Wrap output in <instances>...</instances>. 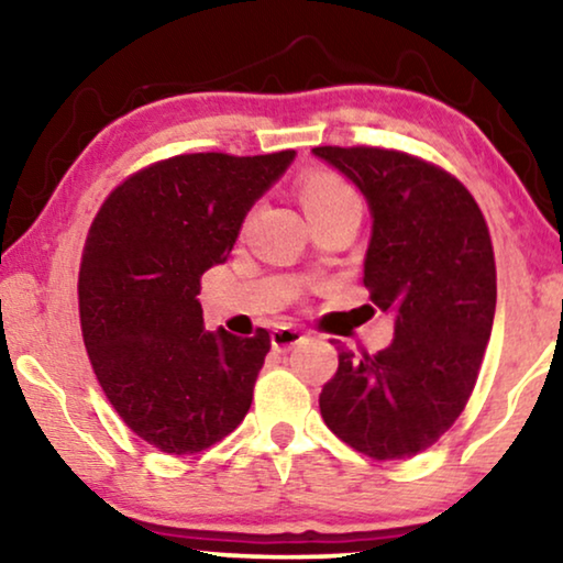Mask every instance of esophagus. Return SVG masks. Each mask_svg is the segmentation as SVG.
I'll use <instances>...</instances> for the list:
<instances>
[{
  "instance_id": "obj_1",
  "label": "esophagus",
  "mask_w": 563,
  "mask_h": 563,
  "mask_svg": "<svg viewBox=\"0 0 563 563\" xmlns=\"http://www.w3.org/2000/svg\"><path fill=\"white\" fill-rule=\"evenodd\" d=\"M302 341H305L302 330L289 328V325L276 328L274 333H272V345H274L276 351H289V349H295V345L302 343Z\"/></svg>"
}]
</instances>
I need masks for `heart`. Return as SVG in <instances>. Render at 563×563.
Here are the masks:
<instances>
[{
  "label": "heart",
  "instance_id": "obj_1",
  "mask_svg": "<svg viewBox=\"0 0 563 563\" xmlns=\"http://www.w3.org/2000/svg\"><path fill=\"white\" fill-rule=\"evenodd\" d=\"M297 189L310 222L325 220L330 214L349 210V207H361L356 189H353L343 176H338L333 172H322V168L307 172L302 179H299Z\"/></svg>",
  "mask_w": 563,
  "mask_h": 563
}]
</instances>
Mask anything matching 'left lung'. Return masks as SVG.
Wrapping results in <instances>:
<instances>
[{
    "mask_svg": "<svg viewBox=\"0 0 563 563\" xmlns=\"http://www.w3.org/2000/svg\"><path fill=\"white\" fill-rule=\"evenodd\" d=\"M312 153L366 197L374 228L364 287L395 318V341L374 356L338 349V372L320 391L322 420L368 459H410L456 422L479 376L497 305L487 220L456 176L410 153Z\"/></svg>",
    "mask_w": 563,
    "mask_h": 563,
    "instance_id": "left-lung-1",
    "label": "left lung"
}]
</instances>
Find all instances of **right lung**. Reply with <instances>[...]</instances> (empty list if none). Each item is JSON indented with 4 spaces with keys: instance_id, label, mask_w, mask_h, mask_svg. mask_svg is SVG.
<instances>
[{
    "instance_id": "right-lung-1",
    "label": "right lung",
    "mask_w": 563,
    "mask_h": 563,
    "mask_svg": "<svg viewBox=\"0 0 563 563\" xmlns=\"http://www.w3.org/2000/svg\"><path fill=\"white\" fill-rule=\"evenodd\" d=\"M181 153L118 184L91 222L79 268V318L91 368L122 422L184 456L241 426L272 349L202 325L199 279L233 251L253 202L291 164Z\"/></svg>"
}]
</instances>
